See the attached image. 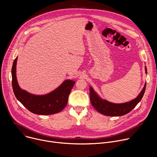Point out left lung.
Returning a JSON list of instances; mask_svg holds the SVG:
<instances>
[{
    "label": "left lung",
    "mask_w": 157,
    "mask_h": 157,
    "mask_svg": "<svg viewBox=\"0 0 157 157\" xmlns=\"http://www.w3.org/2000/svg\"><path fill=\"white\" fill-rule=\"evenodd\" d=\"M145 73H147V67L145 66ZM146 82L140 94L135 99L125 103H113L102 99L90 86L89 97L92 105L99 113L107 116H121L128 114L141 101L145 91Z\"/></svg>",
    "instance_id": "obj_1"
}]
</instances>
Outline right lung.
<instances>
[{
  "label": "right lung",
  "mask_w": 157,
  "mask_h": 157,
  "mask_svg": "<svg viewBox=\"0 0 157 157\" xmlns=\"http://www.w3.org/2000/svg\"><path fill=\"white\" fill-rule=\"evenodd\" d=\"M18 56L15 59L12 68V88L14 94L25 107L31 113L38 115H52L61 112L67 105L68 96L76 81L64 80L50 93L36 95L22 89L17 81L16 67Z\"/></svg>",
  "instance_id": "1"
}]
</instances>
